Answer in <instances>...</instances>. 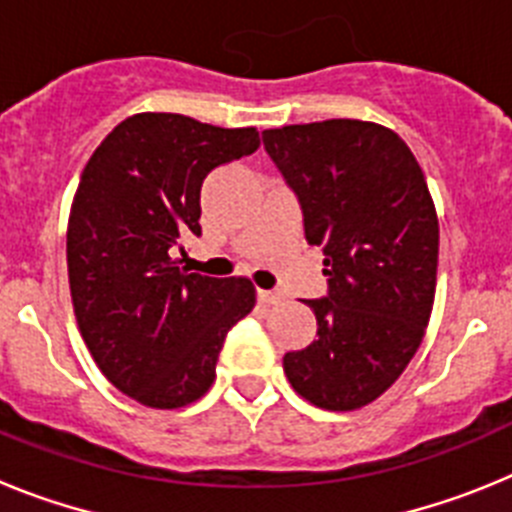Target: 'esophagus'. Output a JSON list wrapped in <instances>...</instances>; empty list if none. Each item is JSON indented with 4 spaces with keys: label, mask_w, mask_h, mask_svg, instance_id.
Instances as JSON below:
<instances>
[{
    "label": "esophagus",
    "mask_w": 512,
    "mask_h": 512,
    "mask_svg": "<svg viewBox=\"0 0 512 512\" xmlns=\"http://www.w3.org/2000/svg\"><path fill=\"white\" fill-rule=\"evenodd\" d=\"M284 297L279 292H271V289H259V302L261 305H277Z\"/></svg>",
    "instance_id": "34e87169"
}]
</instances>
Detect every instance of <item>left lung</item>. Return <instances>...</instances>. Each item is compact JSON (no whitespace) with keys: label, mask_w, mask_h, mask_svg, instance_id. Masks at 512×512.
I'll use <instances>...</instances> for the list:
<instances>
[{"label":"left lung","mask_w":512,"mask_h":512,"mask_svg":"<svg viewBox=\"0 0 512 512\" xmlns=\"http://www.w3.org/2000/svg\"><path fill=\"white\" fill-rule=\"evenodd\" d=\"M261 138L300 197L305 241L323 248L328 277V297L307 302L318 338L284 354V374L315 408L359 410L390 390L425 336L436 205L408 143L377 122L284 125Z\"/></svg>","instance_id":"1"}]
</instances>
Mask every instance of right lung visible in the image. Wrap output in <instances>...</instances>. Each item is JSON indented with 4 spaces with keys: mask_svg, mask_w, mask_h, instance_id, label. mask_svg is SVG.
I'll return each mask as SVG.
<instances>
[{
    "mask_svg": "<svg viewBox=\"0 0 512 512\" xmlns=\"http://www.w3.org/2000/svg\"><path fill=\"white\" fill-rule=\"evenodd\" d=\"M259 143L256 128L138 112L81 171L66 230L76 323L99 372L146 408L200 400L228 330L256 305L251 279L189 274L174 251L202 233L205 176Z\"/></svg>",
    "mask_w": 512,
    "mask_h": 512,
    "instance_id": "right-lung-1",
    "label": "right lung"
}]
</instances>
